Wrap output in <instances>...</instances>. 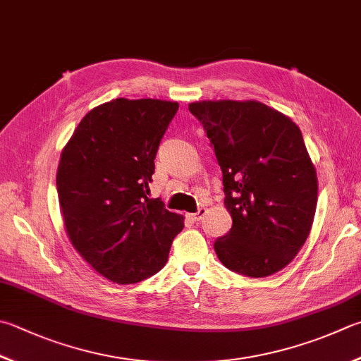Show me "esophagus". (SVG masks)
I'll list each match as a JSON object with an SVG mask.
<instances>
[{
	"mask_svg": "<svg viewBox=\"0 0 361 361\" xmlns=\"http://www.w3.org/2000/svg\"><path fill=\"white\" fill-rule=\"evenodd\" d=\"M204 215H206V207H200V209H198V212H195V214H188L187 216H188L190 220L196 223V221H200Z\"/></svg>",
	"mask_w": 361,
	"mask_h": 361,
	"instance_id": "34e87169",
	"label": "esophagus"
}]
</instances>
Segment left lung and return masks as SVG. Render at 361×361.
<instances>
[{"label": "left lung", "instance_id": "left-lung-1", "mask_svg": "<svg viewBox=\"0 0 361 361\" xmlns=\"http://www.w3.org/2000/svg\"><path fill=\"white\" fill-rule=\"evenodd\" d=\"M214 146L233 228L214 243L229 270L251 278L286 267L308 239L317 174L295 122L256 100L188 105Z\"/></svg>", "mask_w": 361, "mask_h": 361}]
</instances>
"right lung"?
I'll use <instances>...</instances> for the list:
<instances>
[{"instance_id":"add662e5","label":"right lung","mask_w":361,"mask_h":361,"mask_svg":"<svg viewBox=\"0 0 361 361\" xmlns=\"http://www.w3.org/2000/svg\"><path fill=\"white\" fill-rule=\"evenodd\" d=\"M178 108L159 99L106 102L80 121L61 152L56 187L66 233L113 283L157 274L183 228L182 215L147 198L155 154Z\"/></svg>"}]
</instances>
